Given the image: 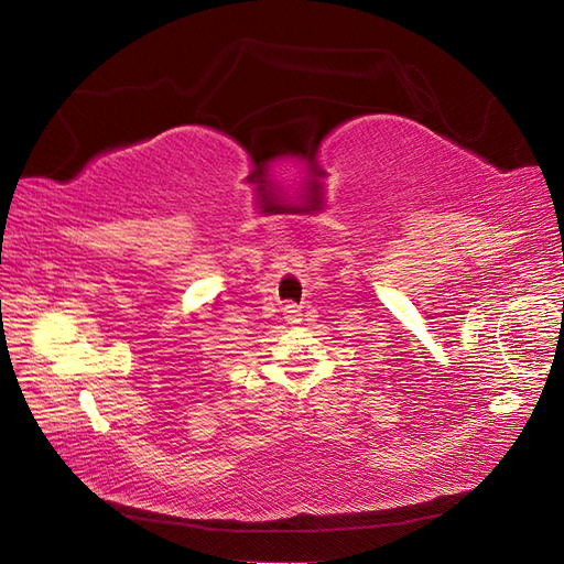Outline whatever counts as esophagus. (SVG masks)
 I'll return each mask as SVG.
<instances>
[{"label": "esophagus", "instance_id": "1", "mask_svg": "<svg viewBox=\"0 0 564 564\" xmlns=\"http://www.w3.org/2000/svg\"><path fill=\"white\" fill-rule=\"evenodd\" d=\"M300 306H295V304H288L285 306V318L290 321V323H300Z\"/></svg>", "mask_w": 564, "mask_h": 564}]
</instances>
